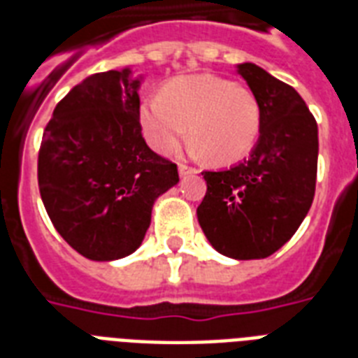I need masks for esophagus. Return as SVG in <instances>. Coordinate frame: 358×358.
Wrapping results in <instances>:
<instances>
[{"label": "esophagus", "instance_id": "1", "mask_svg": "<svg viewBox=\"0 0 358 358\" xmlns=\"http://www.w3.org/2000/svg\"><path fill=\"white\" fill-rule=\"evenodd\" d=\"M178 174H180V176H182V178H185V176L196 174V169H191V167H187V165H180V167H178Z\"/></svg>", "mask_w": 358, "mask_h": 358}]
</instances>
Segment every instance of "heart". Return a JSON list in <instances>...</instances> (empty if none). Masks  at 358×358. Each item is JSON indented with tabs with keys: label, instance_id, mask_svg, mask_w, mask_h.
<instances>
[{
	"label": "heart",
	"instance_id": "1",
	"mask_svg": "<svg viewBox=\"0 0 358 358\" xmlns=\"http://www.w3.org/2000/svg\"><path fill=\"white\" fill-rule=\"evenodd\" d=\"M139 122L148 145L159 154L176 150L189 131L193 156L232 165L255 148L262 109L247 87L219 76L193 74L169 81L159 98H145Z\"/></svg>",
	"mask_w": 358,
	"mask_h": 358
}]
</instances>
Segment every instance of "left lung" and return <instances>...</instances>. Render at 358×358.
Segmentation results:
<instances>
[{
    "mask_svg": "<svg viewBox=\"0 0 358 358\" xmlns=\"http://www.w3.org/2000/svg\"><path fill=\"white\" fill-rule=\"evenodd\" d=\"M236 72L260 102V137L238 165L202 173L208 191L196 217L217 252L258 260L280 249L310 210L317 124L294 87L255 63L236 64Z\"/></svg>",
    "mask_w": 358,
    "mask_h": 358,
    "instance_id": "left-lung-1",
    "label": "left lung"
}]
</instances>
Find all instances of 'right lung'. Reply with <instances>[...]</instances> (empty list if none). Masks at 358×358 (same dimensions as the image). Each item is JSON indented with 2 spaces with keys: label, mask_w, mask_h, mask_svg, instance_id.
<instances>
[{
  "label": "right lung",
  "mask_w": 358,
  "mask_h": 358,
  "mask_svg": "<svg viewBox=\"0 0 358 358\" xmlns=\"http://www.w3.org/2000/svg\"><path fill=\"white\" fill-rule=\"evenodd\" d=\"M129 66L89 76L53 109L38 152V187L61 238L81 256L113 262L139 249L154 202L178 184L176 165L141 135Z\"/></svg>",
  "instance_id": "1"
}]
</instances>
